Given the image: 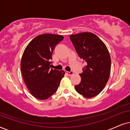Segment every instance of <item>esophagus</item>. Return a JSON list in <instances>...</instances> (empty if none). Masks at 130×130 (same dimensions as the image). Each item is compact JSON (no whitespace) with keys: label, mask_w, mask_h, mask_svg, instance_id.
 Wrapping results in <instances>:
<instances>
[{"label":"esophagus","mask_w":130,"mask_h":130,"mask_svg":"<svg viewBox=\"0 0 130 130\" xmlns=\"http://www.w3.org/2000/svg\"><path fill=\"white\" fill-rule=\"evenodd\" d=\"M65 73H66L67 75H69V76H71V75H72L74 74V72H73V71H70V72H69V71H65Z\"/></svg>","instance_id":"esophagus-1"}]
</instances>
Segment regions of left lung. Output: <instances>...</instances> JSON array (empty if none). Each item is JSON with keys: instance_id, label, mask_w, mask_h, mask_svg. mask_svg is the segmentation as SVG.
<instances>
[{"instance_id": "left-lung-1", "label": "left lung", "mask_w": 130, "mask_h": 130, "mask_svg": "<svg viewBox=\"0 0 130 130\" xmlns=\"http://www.w3.org/2000/svg\"><path fill=\"white\" fill-rule=\"evenodd\" d=\"M79 58L87 65L79 74L81 83L75 89L84 98H91L99 94L106 86L110 75L111 59L106 45L91 32H81L70 36Z\"/></svg>"}]
</instances>
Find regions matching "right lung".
I'll return each instance as SVG.
<instances>
[{
    "instance_id": "1",
    "label": "right lung",
    "mask_w": 130,
    "mask_h": 130,
    "mask_svg": "<svg viewBox=\"0 0 130 130\" xmlns=\"http://www.w3.org/2000/svg\"><path fill=\"white\" fill-rule=\"evenodd\" d=\"M63 39L60 35L37 36L24 50L21 71L28 89L34 98L46 100L56 92L64 77V71L51 70V60L55 46Z\"/></svg>"
}]
</instances>
